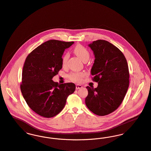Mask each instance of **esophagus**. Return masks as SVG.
<instances>
[{
	"instance_id": "esophagus-1",
	"label": "esophagus",
	"mask_w": 151,
	"mask_h": 151,
	"mask_svg": "<svg viewBox=\"0 0 151 151\" xmlns=\"http://www.w3.org/2000/svg\"><path fill=\"white\" fill-rule=\"evenodd\" d=\"M82 87H83L82 86L80 85V84H76V90L81 89Z\"/></svg>"
}]
</instances>
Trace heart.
Masks as SVG:
<instances>
[{"mask_svg": "<svg viewBox=\"0 0 151 151\" xmlns=\"http://www.w3.org/2000/svg\"><path fill=\"white\" fill-rule=\"evenodd\" d=\"M73 52L81 59L84 62H86L90 58V52L87 48L81 45H77L73 49ZM69 58L68 53H65L62 58V65L65 66L67 63V60ZM85 73L83 72H72L69 75L68 78L71 81L75 82H80L81 81L82 78L84 77Z\"/></svg>", "mask_w": 151, "mask_h": 151, "instance_id": "b5f03b06", "label": "heart"}]
</instances>
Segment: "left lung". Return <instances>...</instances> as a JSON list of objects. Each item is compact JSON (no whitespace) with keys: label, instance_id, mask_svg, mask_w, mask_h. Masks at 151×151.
<instances>
[{"label":"left lung","instance_id":"8db88e82","mask_svg":"<svg viewBox=\"0 0 151 151\" xmlns=\"http://www.w3.org/2000/svg\"><path fill=\"white\" fill-rule=\"evenodd\" d=\"M95 56L91 70L96 88L87 86L85 102L96 115L104 116L114 111L122 102L128 91L129 72L122 52L109 42L98 40L88 45Z\"/></svg>","mask_w":151,"mask_h":151}]
</instances>
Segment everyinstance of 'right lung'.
Masks as SVG:
<instances>
[{
  "label": "right lung",
  "mask_w": 151,
  "mask_h": 151,
  "mask_svg": "<svg viewBox=\"0 0 151 151\" xmlns=\"http://www.w3.org/2000/svg\"><path fill=\"white\" fill-rule=\"evenodd\" d=\"M74 42L49 40L34 49L23 65L21 90L29 107L45 118L58 114L74 93L73 83L59 84L52 78L62 68V56Z\"/></svg>",
  "instance_id": "1"
}]
</instances>
